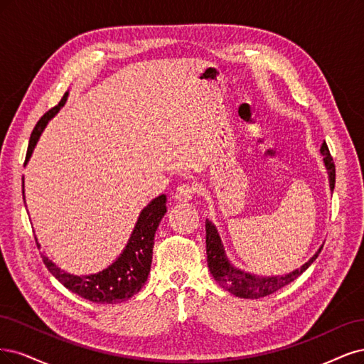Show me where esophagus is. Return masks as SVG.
Instances as JSON below:
<instances>
[{"label":"esophagus","instance_id":"esophagus-1","mask_svg":"<svg viewBox=\"0 0 364 364\" xmlns=\"http://www.w3.org/2000/svg\"><path fill=\"white\" fill-rule=\"evenodd\" d=\"M195 193H196V186L191 183H181L177 189H175V199H177L178 203H189L192 201Z\"/></svg>","mask_w":364,"mask_h":364}]
</instances>
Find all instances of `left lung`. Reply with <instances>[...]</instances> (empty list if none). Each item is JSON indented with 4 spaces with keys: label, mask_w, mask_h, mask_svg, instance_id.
I'll use <instances>...</instances> for the list:
<instances>
[{
    "label": "left lung",
    "mask_w": 364,
    "mask_h": 364,
    "mask_svg": "<svg viewBox=\"0 0 364 364\" xmlns=\"http://www.w3.org/2000/svg\"><path fill=\"white\" fill-rule=\"evenodd\" d=\"M321 152L323 156L328 173H330V186L333 191L336 184V166L326 142L322 144ZM205 243H207L205 246L207 264L213 278L225 290L232 293V295H236L239 298H246V299H259L267 295H272V293H275L277 290L290 284L291 281H295L304 271H307L309 266L318 259V255L322 251L321 248L306 264L301 266V269H296V271L290 272L289 275L266 278V277H255L251 274H245L242 271H237L236 267H232L227 260L224 246L220 243V237L215 225L208 220H205Z\"/></svg>",
    "instance_id": "8db88e82"
}]
</instances>
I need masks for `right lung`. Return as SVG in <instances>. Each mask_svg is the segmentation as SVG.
Instances as JSON below:
<instances>
[{"label":"right lung","instance_id":"right-lung-1","mask_svg":"<svg viewBox=\"0 0 364 364\" xmlns=\"http://www.w3.org/2000/svg\"><path fill=\"white\" fill-rule=\"evenodd\" d=\"M68 93L57 105L46 112L38 121L36 127L30 136L28 149L26 161L30 159L34 145L45 128L46 122L58 112L66 101ZM24 196V191H22ZM166 213V196L160 195L142 210L134 231L128 240L124 252L118 257L112 266L104 269L102 272L77 277L60 271L53 262L42 255V260L46 269L60 281V283L71 291L77 293L81 298L89 299L97 304H118L127 301L144 287L148 279V274L152 262V246H154V236L161 218Z\"/></svg>","mask_w":364,"mask_h":364}]
</instances>
